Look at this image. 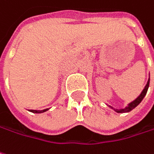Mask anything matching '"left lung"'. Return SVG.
I'll return each mask as SVG.
<instances>
[{
  "label": "left lung",
  "instance_id": "obj_1",
  "mask_svg": "<svg viewBox=\"0 0 154 154\" xmlns=\"http://www.w3.org/2000/svg\"><path fill=\"white\" fill-rule=\"evenodd\" d=\"M149 83H150V77H149L148 81H147V83H146V85L145 86V88H144V89L142 90V92L140 93V94L137 96V98L134 100V101H132V102H131L129 104L127 105L125 108H124V109H114L113 107H111V106H109L110 109H114L116 112H117V113H127V112H130L131 110H132L133 109H135L136 107H137V105L139 104L140 103H141V101L144 99V97L146 96V92H147V90H148V88H149Z\"/></svg>",
  "mask_w": 154,
  "mask_h": 154
}]
</instances>
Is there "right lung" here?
Here are the masks:
<instances>
[{"instance_id":"add662e5","label":"right lung","mask_w":154,"mask_h":154,"mask_svg":"<svg viewBox=\"0 0 154 154\" xmlns=\"http://www.w3.org/2000/svg\"><path fill=\"white\" fill-rule=\"evenodd\" d=\"M49 109H43V110H36V109H29V111L30 112H32V113H43V112H45V111H47Z\"/></svg>"}]
</instances>
